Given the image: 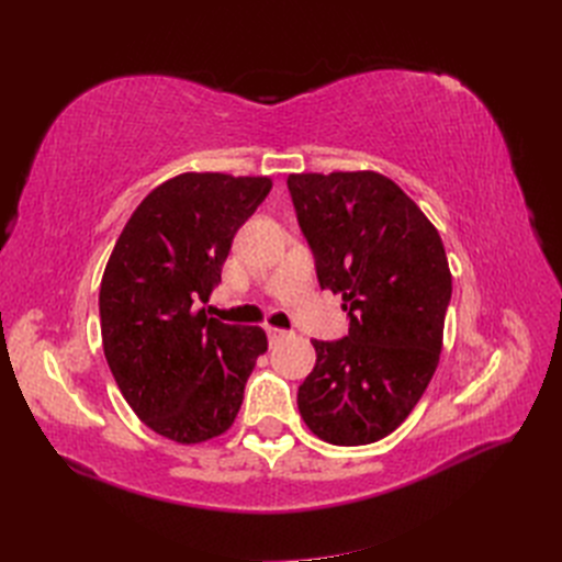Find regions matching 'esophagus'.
<instances>
[{
	"label": "esophagus",
	"mask_w": 562,
	"mask_h": 562,
	"mask_svg": "<svg viewBox=\"0 0 562 562\" xmlns=\"http://www.w3.org/2000/svg\"><path fill=\"white\" fill-rule=\"evenodd\" d=\"M267 337H269V342L274 345V342H281V339H285V337H291V333L288 330H281V328H267Z\"/></svg>",
	"instance_id": "1"
}]
</instances>
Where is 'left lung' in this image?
I'll use <instances>...</instances> for the list:
<instances>
[{"instance_id": "obj_1", "label": "left lung", "mask_w": 562, "mask_h": 562, "mask_svg": "<svg viewBox=\"0 0 562 562\" xmlns=\"http://www.w3.org/2000/svg\"><path fill=\"white\" fill-rule=\"evenodd\" d=\"M318 283L342 295L349 335L318 342L300 384L310 431L368 446L396 431L422 398L443 349L452 274L440 234L401 187L375 171L288 176Z\"/></svg>"}]
</instances>
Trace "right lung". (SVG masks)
Listing matches in <instances>:
<instances>
[{"label": "right lung", "mask_w": 562, "mask_h": 562, "mask_svg": "<svg viewBox=\"0 0 562 562\" xmlns=\"http://www.w3.org/2000/svg\"><path fill=\"white\" fill-rule=\"evenodd\" d=\"M269 176L180 173L155 187L119 234L100 281V335L114 382L151 431L182 446L223 436L267 335L196 310Z\"/></svg>", "instance_id": "right-lung-1"}]
</instances>
